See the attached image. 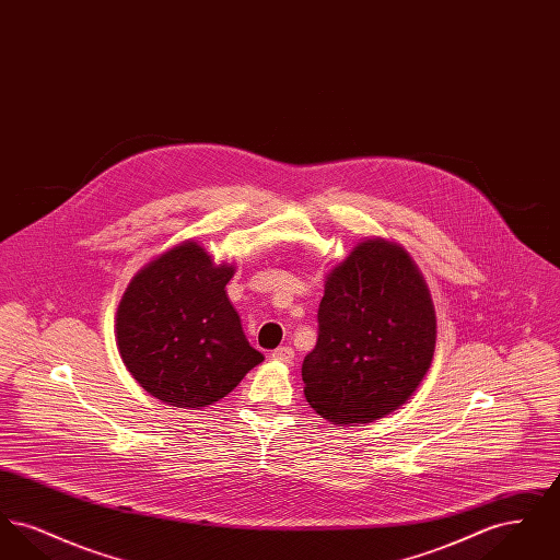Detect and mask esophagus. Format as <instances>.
Here are the masks:
<instances>
[{
  "label": "esophagus",
  "instance_id": "obj_1",
  "mask_svg": "<svg viewBox=\"0 0 560 560\" xmlns=\"http://www.w3.org/2000/svg\"><path fill=\"white\" fill-rule=\"evenodd\" d=\"M272 359H275V361H283V363H292L293 348L292 347L275 348V350H272Z\"/></svg>",
  "mask_w": 560,
  "mask_h": 560
}]
</instances>
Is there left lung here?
Instances as JSON below:
<instances>
[{"label":"left lung","mask_w":560,"mask_h":560,"mask_svg":"<svg viewBox=\"0 0 560 560\" xmlns=\"http://www.w3.org/2000/svg\"><path fill=\"white\" fill-rule=\"evenodd\" d=\"M319 336L302 363L311 407L336 424H368L413 395L434 354L436 319L409 254L359 243L325 281Z\"/></svg>","instance_id":"8db88e82"}]
</instances>
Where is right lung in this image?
I'll list each match as a JSON object with an SVG mask.
<instances>
[{
	"label": "right lung",
	"instance_id": "add662e5",
	"mask_svg": "<svg viewBox=\"0 0 560 560\" xmlns=\"http://www.w3.org/2000/svg\"><path fill=\"white\" fill-rule=\"evenodd\" d=\"M233 272L185 241L133 277L117 308V347L147 393L174 407H206L265 361L224 292Z\"/></svg>",
	"mask_w": 560,
	"mask_h": 560
}]
</instances>
